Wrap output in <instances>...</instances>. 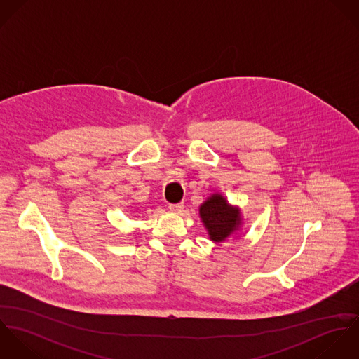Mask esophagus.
I'll return each mask as SVG.
<instances>
[{
	"label": "esophagus",
	"mask_w": 359,
	"mask_h": 359,
	"mask_svg": "<svg viewBox=\"0 0 359 359\" xmlns=\"http://www.w3.org/2000/svg\"><path fill=\"white\" fill-rule=\"evenodd\" d=\"M168 208L174 212H181L182 208H184V203H170Z\"/></svg>",
	"instance_id": "esophagus-1"
}]
</instances>
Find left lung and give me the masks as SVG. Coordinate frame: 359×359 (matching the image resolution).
I'll return each mask as SVG.
<instances>
[{"mask_svg":"<svg viewBox=\"0 0 359 359\" xmlns=\"http://www.w3.org/2000/svg\"><path fill=\"white\" fill-rule=\"evenodd\" d=\"M201 217L214 242L226 239L239 225V214L221 195H212L201 207Z\"/></svg>","mask_w":359,"mask_h":359,"instance_id":"8db88e82","label":"left lung"}]
</instances>
